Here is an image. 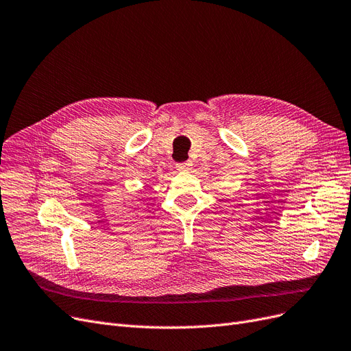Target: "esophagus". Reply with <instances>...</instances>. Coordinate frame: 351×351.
<instances>
[{"instance_id":"34e87169","label":"esophagus","mask_w":351,"mask_h":351,"mask_svg":"<svg viewBox=\"0 0 351 351\" xmlns=\"http://www.w3.org/2000/svg\"><path fill=\"white\" fill-rule=\"evenodd\" d=\"M191 167H193L191 161L180 162V164H177V170H178V171H189V170H191Z\"/></svg>"}]
</instances>
